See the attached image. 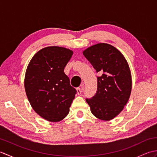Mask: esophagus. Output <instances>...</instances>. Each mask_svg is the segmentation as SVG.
<instances>
[{
	"mask_svg": "<svg viewBox=\"0 0 157 157\" xmlns=\"http://www.w3.org/2000/svg\"><path fill=\"white\" fill-rule=\"evenodd\" d=\"M84 86V84H82V85H81L82 87H83ZM76 90H77V93H78V94H81V93L82 92V88H78L76 89Z\"/></svg>",
	"mask_w": 157,
	"mask_h": 157,
	"instance_id": "34e87169",
	"label": "esophagus"
}]
</instances>
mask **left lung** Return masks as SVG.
<instances>
[{
    "mask_svg": "<svg viewBox=\"0 0 157 157\" xmlns=\"http://www.w3.org/2000/svg\"><path fill=\"white\" fill-rule=\"evenodd\" d=\"M96 72L97 91L86 98L92 113L103 121H110L121 113L131 94V71L124 56L117 48L106 43H98L83 51Z\"/></svg>",
    "mask_w": 157,
    "mask_h": 157,
    "instance_id": "8db88e82",
    "label": "left lung"
}]
</instances>
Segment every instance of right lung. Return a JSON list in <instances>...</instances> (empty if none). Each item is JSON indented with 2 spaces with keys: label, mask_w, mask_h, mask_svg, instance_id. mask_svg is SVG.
<instances>
[{
  "label": "right lung",
  "mask_w": 157,
  "mask_h": 157,
  "mask_svg": "<svg viewBox=\"0 0 157 157\" xmlns=\"http://www.w3.org/2000/svg\"><path fill=\"white\" fill-rule=\"evenodd\" d=\"M71 50L48 46L38 51L25 71L24 86L32 109L51 122L61 121L68 115L76 94L64 68L71 58Z\"/></svg>",
  "instance_id": "add662e5"
}]
</instances>
